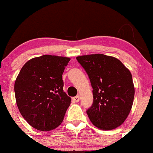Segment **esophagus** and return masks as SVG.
I'll list each match as a JSON object with an SVG mask.
<instances>
[{
    "instance_id": "obj_1",
    "label": "esophagus",
    "mask_w": 153,
    "mask_h": 153,
    "mask_svg": "<svg viewBox=\"0 0 153 153\" xmlns=\"http://www.w3.org/2000/svg\"><path fill=\"white\" fill-rule=\"evenodd\" d=\"M73 100H74L75 102H78L79 100H80V97H79V95H77V96H76V97H74V98H73Z\"/></svg>"
}]
</instances>
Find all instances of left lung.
<instances>
[{
  "instance_id": "8db88e82",
  "label": "left lung",
  "mask_w": 153,
  "mask_h": 153,
  "mask_svg": "<svg viewBox=\"0 0 153 153\" xmlns=\"http://www.w3.org/2000/svg\"><path fill=\"white\" fill-rule=\"evenodd\" d=\"M76 60L93 89V104L86 111L91 123L104 130L119 127L128 116L134 97L129 70L118 59L104 54L78 56Z\"/></svg>"
}]
</instances>
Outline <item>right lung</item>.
I'll list each match as a JSON object with an SVG mask.
<instances>
[{
    "label": "right lung",
    "instance_id": "add662e5",
    "mask_svg": "<svg viewBox=\"0 0 153 153\" xmlns=\"http://www.w3.org/2000/svg\"><path fill=\"white\" fill-rule=\"evenodd\" d=\"M70 58L44 55L28 60L14 83L19 110L29 125L49 131L61 124L71 98L63 91L62 75Z\"/></svg>",
    "mask_w": 153,
    "mask_h": 153
}]
</instances>
